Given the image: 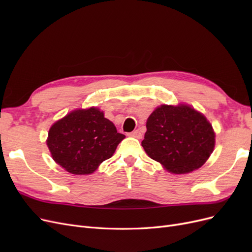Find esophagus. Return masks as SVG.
Masks as SVG:
<instances>
[{"instance_id":"esophagus-1","label":"esophagus","mask_w":252,"mask_h":252,"mask_svg":"<svg viewBox=\"0 0 252 252\" xmlns=\"http://www.w3.org/2000/svg\"><path fill=\"white\" fill-rule=\"evenodd\" d=\"M131 136H133V138H136V139H141L142 138V133L140 130H134L130 133Z\"/></svg>"}]
</instances>
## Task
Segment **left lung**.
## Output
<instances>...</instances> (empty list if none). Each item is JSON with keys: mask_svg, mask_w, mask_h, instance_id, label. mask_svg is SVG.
<instances>
[{"mask_svg": "<svg viewBox=\"0 0 252 252\" xmlns=\"http://www.w3.org/2000/svg\"><path fill=\"white\" fill-rule=\"evenodd\" d=\"M142 146L175 174L200 168L212 154L216 134L203 114L188 105H161L150 114Z\"/></svg>", "mask_w": 252, "mask_h": 252, "instance_id": "left-lung-1", "label": "left lung"}]
</instances>
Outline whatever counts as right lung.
<instances>
[{
    "instance_id": "1",
    "label": "right lung",
    "mask_w": 252,
    "mask_h": 252,
    "mask_svg": "<svg viewBox=\"0 0 252 252\" xmlns=\"http://www.w3.org/2000/svg\"><path fill=\"white\" fill-rule=\"evenodd\" d=\"M124 138L103 111L91 107L73 110L56 122L49 129L47 146L55 162L66 171L90 174L112 157Z\"/></svg>"
}]
</instances>
